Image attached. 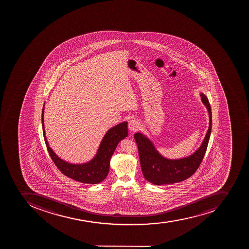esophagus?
Masks as SVG:
<instances>
[{"label":"esophagus","instance_id":"34e87169","mask_svg":"<svg viewBox=\"0 0 249 249\" xmlns=\"http://www.w3.org/2000/svg\"><path fill=\"white\" fill-rule=\"evenodd\" d=\"M128 127L131 131H137L139 128V123L136 120L132 119L128 123Z\"/></svg>","mask_w":249,"mask_h":249}]
</instances>
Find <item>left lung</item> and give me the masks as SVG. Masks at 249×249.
I'll return each mask as SVG.
<instances>
[{"label": "left lung", "mask_w": 249, "mask_h": 249, "mask_svg": "<svg viewBox=\"0 0 249 249\" xmlns=\"http://www.w3.org/2000/svg\"><path fill=\"white\" fill-rule=\"evenodd\" d=\"M202 101L210 114V126L203 142L196 153L186 158L168 160L162 157L155 149L153 143L141 133L134 135L139 149L142 171L145 180L156 185L175 184L186 180L194 175L206 154L212 130V110L210 102L203 93Z\"/></svg>", "instance_id": "obj_1"}]
</instances>
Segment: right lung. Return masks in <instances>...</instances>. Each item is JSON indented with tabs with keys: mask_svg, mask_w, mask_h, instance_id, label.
Instances as JSON below:
<instances>
[{
	"mask_svg": "<svg viewBox=\"0 0 249 249\" xmlns=\"http://www.w3.org/2000/svg\"><path fill=\"white\" fill-rule=\"evenodd\" d=\"M43 110L44 105L42 110L43 138L47 151L59 171L65 176L85 184H98L106 178L110 168V158L116 147L122 139L127 136V122L119 124L107 132L100 143L96 157L92 160L84 164H71L59 158L48 145L43 124Z\"/></svg>",
	"mask_w": 249,
	"mask_h": 249,
	"instance_id": "1",
	"label": "right lung"
}]
</instances>
